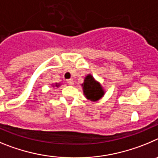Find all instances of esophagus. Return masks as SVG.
<instances>
[{"instance_id":"34e87169","label":"esophagus","mask_w":158,"mask_h":158,"mask_svg":"<svg viewBox=\"0 0 158 158\" xmlns=\"http://www.w3.org/2000/svg\"><path fill=\"white\" fill-rule=\"evenodd\" d=\"M67 82H68L69 85H73L74 84L73 79H68V80H67Z\"/></svg>"}]
</instances>
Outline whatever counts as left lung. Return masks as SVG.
Segmentation results:
<instances>
[{
	"instance_id": "left-lung-1",
	"label": "left lung",
	"mask_w": 158,
	"mask_h": 158,
	"mask_svg": "<svg viewBox=\"0 0 158 158\" xmlns=\"http://www.w3.org/2000/svg\"><path fill=\"white\" fill-rule=\"evenodd\" d=\"M83 92L86 98L91 101H98L104 94V91L101 85L94 80L92 76L89 75L84 79L82 84Z\"/></svg>"
}]
</instances>
